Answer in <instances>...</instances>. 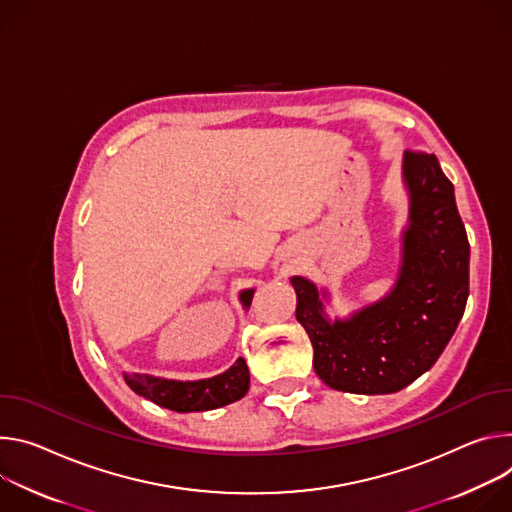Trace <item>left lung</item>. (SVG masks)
Here are the masks:
<instances>
[{"mask_svg":"<svg viewBox=\"0 0 512 512\" xmlns=\"http://www.w3.org/2000/svg\"><path fill=\"white\" fill-rule=\"evenodd\" d=\"M411 225L399 285L350 321L329 323L319 293L295 276L297 319L309 333L313 368L331 388L388 394L427 372L456 331L470 295V244L453 185L435 154L405 152Z\"/></svg>","mask_w":512,"mask_h":512,"instance_id":"obj_1","label":"left lung"}]
</instances>
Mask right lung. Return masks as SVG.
<instances>
[{
    "mask_svg": "<svg viewBox=\"0 0 512 512\" xmlns=\"http://www.w3.org/2000/svg\"><path fill=\"white\" fill-rule=\"evenodd\" d=\"M250 301L252 291H244L242 303L250 307ZM124 378L136 394L156 403L158 407L177 413L219 409L240 401L250 388V372L244 358H240L227 372L197 382H177L142 374H124Z\"/></svg>",
    "mask_w": 512,
    "mask_h": 512,
    "instance_id": "add662e5",
    "label": "right lung"
}]
</instances>
